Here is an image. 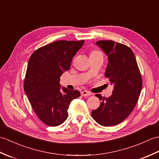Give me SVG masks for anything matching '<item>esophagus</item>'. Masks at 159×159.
<instances>
[{
    "instance_id": "obj_1",
    "label": "esophagus",
    "mask_w": 159,
    "mask_h": 159,
    "mask_svg": "<svg viewBox=\"0 0 159 159\" xmlns=\"http://www.w3.org/2000/svg\"><path fill=\"white\" fill-rule=\"evenodd\" d=\"M90 94L91 93L89 92H87V91H82V92H81V96H89Z\"/></svg>"
}]
</instances>
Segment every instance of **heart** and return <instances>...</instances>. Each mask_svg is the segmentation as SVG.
I'll list each match as a JSON object with an SVG mask.
<instances>
[{"instance_id":"b5f03b06","label":"heart","mask_w":159,"mask_h":159,"mask_svg":"<svg viewBox=\"0 0 159 159\" xmlns=\"http://www.w3.org/2000/svg\"><path fill=\"white\" fill-rule=\"evenodd\" d=\"M97 52H99L98 51H93L92 53H91V55H93V54H95V53H97Z\"/></svg>"}]
</instances>
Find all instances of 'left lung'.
Returning <instances> with one entry per match:
<instances>
[{"mask_svg":"<svg viewBox=\"0 0 159 159\" xmlns=\"http://www.w3.org/2000/svg\"><path fill=\"white\" fill-rule=\"evenodd\" d=\"M96 45L108 57L105 76L114 87L107 98L96 94L102 102L92 111V116L102 126H116L127 118L135 107L142 87L141 76L129 47L110 40L98 41Z\"/></svg>","mask_w":159,"mask_h":159,"instance_id":"obj_1","label":"left lung"}]
</instances>
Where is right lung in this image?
I'll return each instance as SVG.
<instances>
[{
  "label": "right lung",
  "mask_w": 159,
  "mask_h": 159,
  "mask_svg": "<svg viewBox=\"0 0 159 159\" xmlns=\"http://www.w3.org/2000/svg\"><path fill=\"white\" fill-rule=\"evenodd\" d=\"M83 43L84 40L56 41L36 50L29 60L24 89L39 119L48 126L63 123L70 102L80 96L78 90L61 87L59 83Z\"/></svg>",
  "instance_id": "1"
}]
</instances>
